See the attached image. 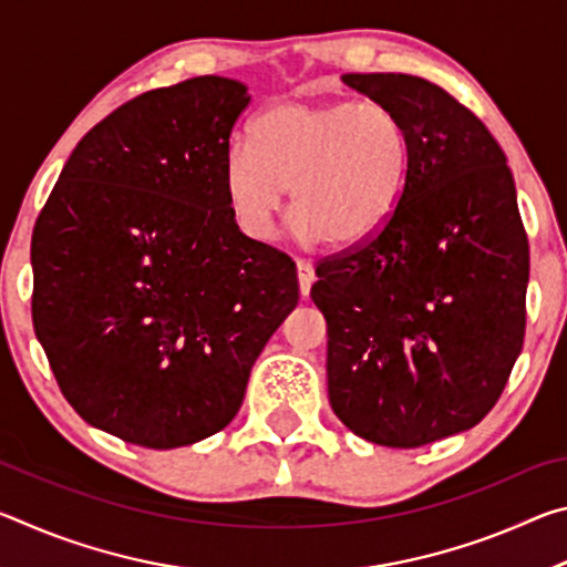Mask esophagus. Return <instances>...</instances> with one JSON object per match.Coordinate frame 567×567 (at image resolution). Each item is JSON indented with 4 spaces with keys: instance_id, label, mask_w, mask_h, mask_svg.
I'll return each mask as SVG.
<instances>
[{
    "instance_id": "34e87169",
    "label": "esophagus",
    "mask_w": 567,
    "mask_h": 567,
    "mask_svg": "<svg viewBox=\"0 0 567 567\" xmlns=\"http://www.w3.org/2000/svg\"><path fill=\"white\" fill-rule=\"evenodd\" d=\"M297 282H300L302 295H310V287L315 282V267L310 260H297Z\"/></svg>"
}]
</instances>
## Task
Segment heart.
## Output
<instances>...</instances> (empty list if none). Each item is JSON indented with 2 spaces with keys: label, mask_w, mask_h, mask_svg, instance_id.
I'll return each instance as SVG.
<instances>
[{
  "label": "heart",
  "mask_w": 567,
  "mask_h": 567,
  "mask_svg": "<svg viewBox=\"0 0 567 567\" xmlns=\"http://www.w3.org/2000/svg\"><path fill=\"white\" fill-rule=\"evenodd\" d=\"M410 165V134L382 102L287 100L229 150L225 197L243 233L272 239L292 187L297 235L307 243L360 245L385 227Z\"/></svg>",
  "instance_id": "1"
}]
</instances>
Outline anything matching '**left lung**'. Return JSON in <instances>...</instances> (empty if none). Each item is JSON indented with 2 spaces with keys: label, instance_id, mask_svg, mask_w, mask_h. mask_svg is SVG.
<instances>
[{
  "label": "left lung",
  "instance_id": "1",
  "mask_svg": "<svg viewBox=\"0 0 567 567\" xmlns=\"http://www.w3.org/2000/svg\"><path fill=\"white\" fill-rule=\"evenodd\" d=\"M410 134L400 203L362 247L318 265L328 395L354 435L420 447L475 427L523 350L530 252L505 152L412 74H342Z\"/></svg>",
  "mask_w": 567,
  "mask_h": 567
}]
</instances>
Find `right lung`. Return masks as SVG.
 Wrapping results in <instances>:
<instances>
[{
    "instance_id": "add662e5",
    "label": "right lung",
    "mask_w": 567,
    "mask_h": 567,
    "mask_svg": "<svg viewBox=\"0 0 567 567\" xmlns=\"http://www.w3.org/2000/svg\"><path fill=\"white\" fill-rule=\"evenodd\" d=\"M247 84L192 76L84 134L32 235V320L66 402L124 443L227 427L300 300L290 257L239 233L225 162Z\"/></svg>"
}]
</instances>
